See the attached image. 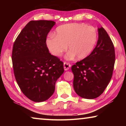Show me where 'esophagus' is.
<instances>
[{
    "label": "esophagus",
    "instance_id": "34e87169",
    "mask_svg": "<svg viewBox=\"0 0 126 126\" xmlns=\"http://www.w3.org/2000/svg\"><path fill=\"white\" fill-rule=\"evenodd\" d=\"M71 65L70 64V63L68 62H64V69L65 71H67L69 69V68L71 67Z\"/></svg>",
    "mask_w": 126,
    "mask_h": 126
}]
</instances>
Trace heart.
<instances>
[{
    "label": "heart",
    "instance_id": "1",
    "mask_svg": "<svg viewBox=\"0 0 126 126\" xmlns=\"http://www.w3.org/2000/svg\"><path fill=\"white\" fill-rule=\"evenodd\" d=\"M98 38L97 30L83 23H69L57 28L55 35L46 39L49 50L53 55L59 56L67 49L68 58L76 56L79 59L87 58L92 52Z\"/></svg>",
    "mask_w": 126,
    "mask_h": 126
}]
</instances>
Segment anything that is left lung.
<instances>
[{
	"label": "left lung",
	"mask_w": 126,
	"mask_h": 126,
	"mask_svg": "<svg viewBox=\"0 0 126 126\" xmlns=\"http://www.w3.org/2000/svg\"><path fill=\"white\" fill-rule=\"evenodd\" d=\"M91 54L72 66L73 87L78 95L94 99L101 95L111 79L115 63L113 43L103 27Z\"/></svg>",
	"instance_id": "left-lung-1"
}]
</instances>
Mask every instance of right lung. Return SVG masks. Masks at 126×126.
Masks as SVG:
<instances>
[{
    "label": "right lung",
    "instance_id": "right-lung-1",
    "mask_svg": "<svg viewBox=\"0 0 126 126\" xmlns=\"http://www.w3.org/2000/svg\"><path fill=\"white\" fill-rule=\"evenodd\" d=\"M55 22L32 20L16 38L12 59L16 81L23 93L35 102L45 101L55 90L57 80L63 73V62L51 55L47 37Z\"/></svg>",
    "mask_w": 126,
    "mask_h": 126
}]
</instances>
